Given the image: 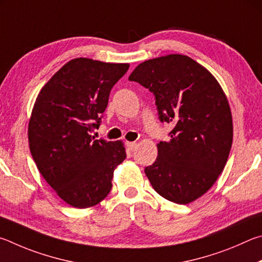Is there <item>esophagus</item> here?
Here are the masks:
<instances>
[{
    "instance_id": "34e87169",
    "label": "esophagus",
    "mask_w": 262,
    "mask_h": 262,
    "mask_svg": "<svg viewBox=\"0 0 262 262\" xmlns=\"http://www.w3.org/2000/svg\"><path fill=\"white\" fill-rule=\"evenodd\" d=\"M126 147H127V149L128 150H135L136 149V147H137V143H135V141H132V143H130V141H127L126 143Z\"/></svg>"
}]
</instances>
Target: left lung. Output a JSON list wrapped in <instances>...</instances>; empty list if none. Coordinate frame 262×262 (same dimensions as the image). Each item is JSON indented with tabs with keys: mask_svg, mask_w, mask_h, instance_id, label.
<instances>
[{
	"mask_svg": "<svg viewBox=\"0 0 262 262\" xmlns=\"http://www.w3.org/2000/svg\"><path fill=\"white\" fill-rule=\"evenodd\" d=\"M128 80L152 92L160 121L173 125L146 176L164 199L192 203L216 182L231 149L232 116L222 87L207 69L180 54L140 63Z\"/></svg>",
	"mask_w": 262,
	"mask_h": 262,
	"instance_id": "1",
	"label": "left lung"
}]
</instances>
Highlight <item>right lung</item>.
Wrapping results in <instances>:
<instances>
[{
  "label": "right lung",
  "mask_w": 262,
  "mask_h": 262,
  "mask_svg": "<svg viewBox=\"0 0 262 262\" xmlns=\"http://www.w3.org/2000/svg\"><path fill=\"white\" fill-rule=\"evenodd\" d=\"M127 63L73 58L41 89L29 122L30 150L57 195L89 208L112 190L114 170L126 158L122 141L95 139L113 86Z\"/></svg>",
  "instance_id": "obj_1"
}]
</instances>
